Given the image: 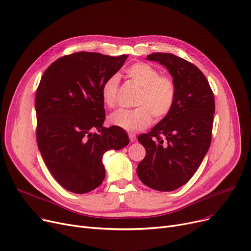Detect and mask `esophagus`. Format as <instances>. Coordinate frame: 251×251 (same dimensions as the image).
<instances>
[{
	"mask_svg": "<svg viewBox=\"0 0 251 251\" xmlns=\"http://www.w3.org/2000/svg\"><path fill=\"white\" fill-rule=\"evenodd\" d=\"M129 139L131 142H134L136 140V135L134 134V133H129Z\"/></svg>",
	"mask_w": 251,
	"mask_h": 251,
	"instance_id": "obj_1",
	"label": "esophagus"
}]
</instances>
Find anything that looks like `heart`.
Here are the masks:
<instances>
[{
	"mask_svg": "<svg viewBox=\"0 0 251 251\" xmlns=\"http://www.w3.org/2000/svg\"><path fill=\"white\" fill-rule=\"evenodd\" d=\"M125 74L141 88L135 102L138 107L115 111L109 116L111 125L128 132H136L151 123L152 115L156 120H160L171 113L176 100V86L170 76L159 75L156 68L145 62L130 65ZM118 82V76L112 75L101 87L102 101L108 107H114L116 104Z\"/></svg>",
	"mask_w": 251,
	"mask_h": 251,
	"instance_id": "b5f03b06",
	"label": "heart"
}]
</instances>
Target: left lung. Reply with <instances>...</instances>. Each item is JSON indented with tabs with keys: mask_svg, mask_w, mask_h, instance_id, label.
<instances>
[{
	"mask_svg": "<svg viewBox=\"0 0 251 251\" xmlns=\"http://www.w3.org/2000/svg\"><path fill=\"white\" fill-rule=\"evenodd\" d=\"M165 66L176 86L171 113L147 134L138 136L146 155L137 176L145 186L171 192L187 183L208 152L215 113L214 94L196 65L172 53L149 54Z\"/></svg>",
	"mask_w": 251,
	"mask_h": 251,
	"instance_id": "obj_1",
	"label": "left lung"
}]
</instances>
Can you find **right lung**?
<instances>
[{
	"label": "right lung",
	"mask_w": 251,
	"mask_h": 251,
	"mask_svg": "<svg viewBox=\"0 0 251 251\" xmlns=\"http://www.w3.org/2000/svg\"><path fill=\"white\" fill-rule=\"evenodd\" d=\"M127 57L76 52L55 60L41 77L35 98L36 140L48 171L65 190L86 194L98 188L105 178L104 153L129 143L123 129L103 127L101 97L103 82Z\"/></svg>",
	"instance_id": "obj_1"
}]
</instances>
